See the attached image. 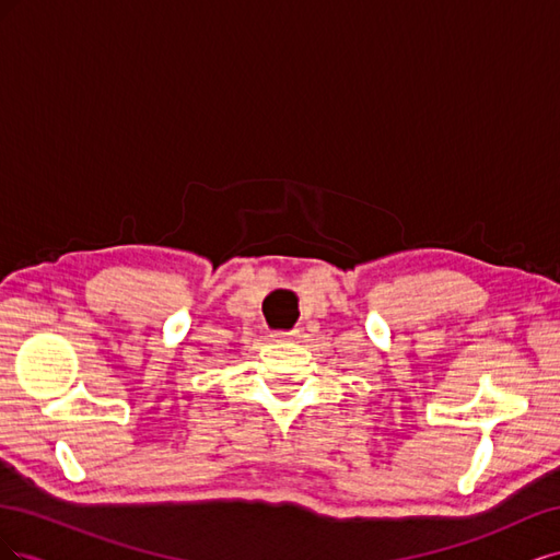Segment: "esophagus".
<instances>
[{
    "instance_id": "34e87169",
    "label": "esophagus",
    "mask_w": 560,
    "mask_h": 560,
    "mask_svg": "<svg viewBox=\"0 0 560 560\" xmlns=\"http://www.w3.org/2000/svg\"><path fill=\"white\" fill-rule=\"evenodd\" d=\"M270 336H273V341H287V338L296 336V331L294 329H276Z\"/></svg>"
}]
</instances>
